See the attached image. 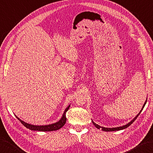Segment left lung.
<instances>
[{
    "label": "left lung",
    "instance_id": "1",
    "mask_svg": "<svg viewBox=\"0 0 153 153\" xmlns=\"http://www.w3.org/2000/svg\"><path fill=\"white\" fill-rule=\"evenodd\" d=\"M146 101H147V100H146V101H145V104L143 105V108H142V109L140 110V111L139 113V114L137 115L135 117H134L132 121H131V122H129L128 123V124H127V125H124V126H122V127H115V128H106V127H101V126H100V125H98L97 124H96V123H95L93 121V120H92V123H93V124H94L95 126V127H97V128H99V129H101L102 130V131H119V130H122V129H124V128H127L128 127H129L130 125L133 123L136 120V119L138 117V116L139 115V114L140 113H141V111H142V110L143 109V108H144V107H145V104H146Z\"/></svg>",
    "mask_w": 153,
    "mask_h": 153
}]
</instances>
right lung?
Listing matches in <instances>:
<instances>
[{
	"instance_id": "right-lung-1",
	"label": "right lung",
	"mask_w": 153,
	"mask_h": 153,
	"mask_svg": "<svg viewBox=\"0 0 153 153\" xmlns=\"http://www.w3.org/2000/svg\"><path fill=\"white\" fill-rule=\"evenodd\" d=\"M70 106L69 105L66 109L65 110V111L63 114V116L62 119L59 120L58 122L55 123L53 124H51V125H30L28 123H26L24 122L23 121L20 120L19 118H18L16 117V118L19 119V120L21 122L24 126H25L27 128H29L30 130L32 131H56L58 130L59 128H62L64 125H65V122H66V116H65V113L68 111V110L70 108Z\"/></svg>"
}]
</instances>
